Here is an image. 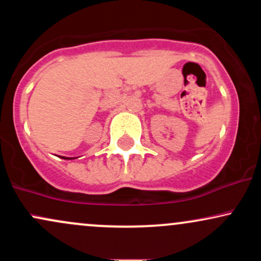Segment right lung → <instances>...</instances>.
I'll return each instance as SVG.
<instances>
[{
	"mask_svg": "<svg viewBox=\"0 0 261 261\" xmlns=\"http://www.w3.org/2000/svg\"><path fill=\"white\" fill-rule=\"evenodd\" d=\"M61 158H64V160H73V158H70V157H61Z\"/></svg>",
	"mask_w": 261,
	"mask_h": 261,
	"instance_id": "add662e5",
	"label": "right lung"
}]
</instances>
